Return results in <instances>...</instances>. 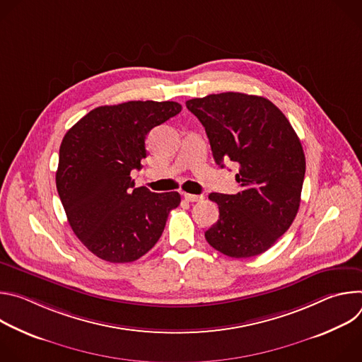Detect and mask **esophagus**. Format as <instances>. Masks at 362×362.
Here are the masks:
<instances>
[{
	"label": "esophagus",
	"instance_id": "esophagus-1",
	"mask_svg": "<svg viewBox=\"0 0 362 362\" xmlns=\"http://www.w3.org/2000/svg\"><path fill=\"white\" fill-rule=\"evenodd\" d=\"M185 199L187 200V202H200V200H203V196L202 194H192V193H185Z\"/></svg>",
	"mask_w": 362,
	"mask_h": 362
}]
</instances>
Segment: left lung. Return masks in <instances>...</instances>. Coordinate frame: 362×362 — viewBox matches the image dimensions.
I'll return each instance as SVG.
<instances>
[{"label": "left lung", "instance_id": "1", "mask_svg": "<svg viewBox=\"0 0 362 362\" xmlns=\"http://www.w3.org/2000/svg\"><path fill=\"white\" fill-rule=\"evenodd\" d=\"M203 124L215 162L238 168L236 194L211 193L219 219L204 232L208 243L230 257L268 250L292 225L300 203L305 154L285 115L265 97L209 94L186 101Z\"/></svg>", "mask_w": 362, "mask_h": 362}]
</instances>
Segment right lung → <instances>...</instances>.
<instances>
[{
    "instance_id": "right-lung-1",
    "label": "right lung",
    "mask_w": 362,
    "mask_h": 362,
    "mask_svg": "<svg viewBox=\"0 0 362 362\" xmlns=\"http://www.w3.org/2000/svg\"><path fill=\"white\" fill-rule=\"evenodd\" d=\"M176 101H127L100 106L80 119L60 146L57 192L69 223L100 259L127 264L147 253L180 203L177 192L134 187L147 133L179 115Z\"/></svg>"
}]
</instances>
